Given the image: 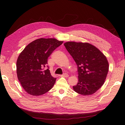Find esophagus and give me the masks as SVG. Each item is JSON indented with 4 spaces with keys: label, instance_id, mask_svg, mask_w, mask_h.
Wrapping results in <instances>:
<instances>
[{
    "label": "esophagus",
    "instance_id": "1",
    "mask_svg": "<svg viewBox=\"0 0 125 125\" xmlns=\"http://www.w3.org/2000/svg\"><path fill=\"white\" fill-rule=\"evenodd\" d=\"M61 77H68L69 76L68 74L67 73H64L63 75H60Z\"/></svg>",
    "mask_w": 125,
    "mask_h": 125
}]
</instances>
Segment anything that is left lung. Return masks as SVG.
Instances as JSON below:
<instances>
[{
	"mask_svg": "<svg viewBox=\"0 0 125 125\" xmlns=\"http://www.w3.org/2000/svg\"><path fill=\"white\" fill-rule=\"evenodd\" d=\"M78 68V82L74 91L83 95H91L103 86L109 65L106 57L97 48L89 43L67 42L64 43Z\"/></svg>",
	"mask_w": 125,
	"mask_h": 125,
	"instance_id": "left-lung-1",
	"label": "left lung"
}]
</instances>
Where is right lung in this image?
<instances>
[{
	"instance_id": "1",
	"label": "right lung",
	"mask_w": 125,
	"mask_h": 125,
	"mask_svg": "<svg viewBox=\"0 0 125 125\" xmlns=\"http://www.w3.org/2000/svg\"><path fill=\"white\" fill-rule=\"evenodd\" d=\"M63 42L54 38L36 39L29 43L19 55L18 78L27 94L39 96L54 86L56 78L51 75L49 69L44 70L43 68L48 63V58Z\"/></svg>"
}]
</instances>
